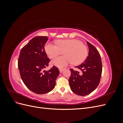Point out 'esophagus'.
<instances>
[{
	"label": "esophagus",
	"mask_w": 123,
	"mask_h": 123,
	"mask_svg": "<svg viewBox=\"0 0 123 123\" xmlns=\"http://www.w3.org/2000/svg\"><path fill=\"white\" fill-rule=\"evenodd\" d=\"M64 68H60L59 70V71H60V72H62L64 70Z\"/></svg>",
	"instance_id": "esophagus-1"
}]
</instances>
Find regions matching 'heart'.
Masks as SVG:
<instances>
[{
	"instance_id": "b5f03b06",
	"label": "heart",
	"mask_w": 123,
	"mask_h": 123,
	"mask_svg": "<svg viewBox=\"0 0 123 123\" xmlns=\"http://www.w3.org/2000/svg\"><path fill=\"white\" fill-rule=\"evenodd\" d=\"M56 46L50 43L44 46V50L50 58H53L63 53L61 56L54 59L52 64L62 68L72 62L74 65H79L84 62L88 55L86 46L77 39L58 40L55 42Z\"/></svg>"
}]
</instances>
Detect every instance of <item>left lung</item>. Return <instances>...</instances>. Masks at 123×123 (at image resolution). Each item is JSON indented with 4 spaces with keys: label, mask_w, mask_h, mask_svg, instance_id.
<instances>
[{
    "label": "left lung",
    "mask_w": 123,
    "mask_h": 123,
    "mask_svg": "<svg viewBox=\"0 0 123 123\" xmlns=\"http://www.w3.org/2000/svg\"><path fill=\"white\" fill-rule=\"evenodd\" d=\"M89 54L87 59L81 65L76 67L82 74L70 69L71 76L69 80L71 90L80 96L88 95L97 88L102 73V64L100 55L96 48L87 42Z\"/></svg>",
    "instance_id": "1"
}]
</instances>
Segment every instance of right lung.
Returning a JSON list of instances; mask_svg holds the SVG:
<instances>
[{"mask_svg": "<svg viewBox=\"0 0 123 123\" xmlns=\"http://www.w3.org/2000/svg\"><path fill=\"white\" fill-rule=\"evenodd\" d=\"M48 39L47 36L33 37L22 48L18 60V67L24 83L29 90L38 94L52 90L59 74L55 66L49 70H43L50 61L44 48Z\"/></svg>", "mask_w": 123, "mask_h": 123, "instance_id": "obj_1", "label": "right lung"}]
</instances>
